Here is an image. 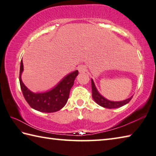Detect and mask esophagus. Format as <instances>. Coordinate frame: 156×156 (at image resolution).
<instances>
[{
  "label": "esophagus",
  "mask_w": 156,
  "mask_h": 156,
  "mask_svg": "<svg viewBox=\"0 0 156 156\" xmlns=\"http://www.w3.org/2000/svg\"><path fill=\"white\" fill-rule=\"evenodd\" d=\"M78 70L80 73H85L87 71V67L84 65H80L78 66Z\"/></svg>",
  "instance_id": "1"
}]
</instances>
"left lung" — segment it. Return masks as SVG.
Segmentation results:
<instances>
[{"label": "left lung", "instance_id": "obj_1", "mask_svg": "<svg viewBox=\"0 0 156 156\" xmlns=\"http://www.w3.org/2000/svg\"><path fill=\"white\" fill-rule=\"evenodd\" d=\"M91 83L92 98H93L94 101L98 105L102 106L103 108L108 109H114L122 107V106L127 104L133 97V96H132L131 97L128 98V99L123 101H110L106 99L104 97H103L102 95L99 93V91L97 90L96 86H95V84L92 79H91Z\"/></svg>", "mask_w": 156, "mask_h": 156}]
</instances>
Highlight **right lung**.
Masks as SVG:
<instances>
[{
	"label": "right lung",
	"mask_w": 156,
	"mask_h": 156,
	"mask_svg": "<svg viewBox=\"0 0 156 156\" xmlns=\"http://www.w3.org/2000/svg\"><path fill=\"white\" fill-rule=\"evenodd\" d=\"M23 70L22 59L19 76L20 88L24 99L33 109L42 112L51 113L59 111L66 104L70 89L73 86L76 76L78 75V70L73 71L65 76L50 90L35 93L27 88L22 81L21 75Z\"/></svg>",
	"instance_id": "obj_1"
}]
</instances>
